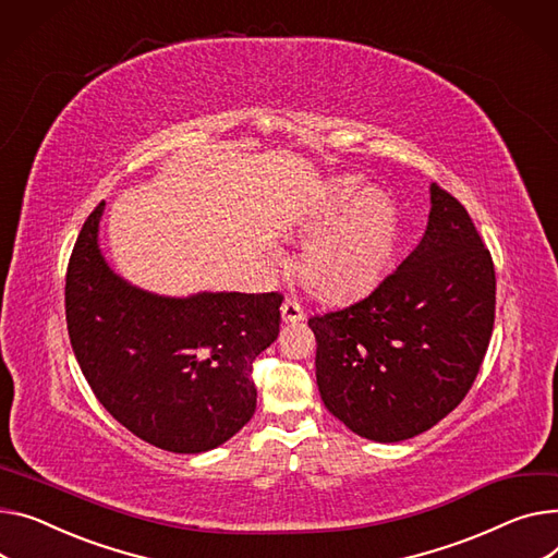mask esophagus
<instances>
[{
    "label": "esophagus",
    "mask_w": 558,
    "mask_h": 558,
    "mask_svg": "<svg viewBox=\"0 0 558 558\" xmlns=\"http://www.w3.org/2000/svg\"><path fill=\"white\" fill-rule=\"evenodd\" d=\"M280 312H282V320H284V323H299V320L305 318L303 305L299 303V299H293V295H289V299H284Z\"/></svg>",
    "instance_id": "obj_1"
}]
</instances>
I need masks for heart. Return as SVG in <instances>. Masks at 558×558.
<instances>
[{
  "instance_id": "b5f03b06",
  "label": "heart",
  "mask_w": 558,
  "mask_h": 558,
  "mask_svg": "<svg viewBox=\"0 0 558 558\" xmlns=\"http://www.w3.org/2000/svg\"><path fill=\"white\" fill-rule=\"evenodd\" d=\"M305 231L314 238L301 255L303 280L327 299H343L377 282L390 265L399 213L386 193H361L354 181H343L333 185Z\"/></svg>"
}]
</instances>
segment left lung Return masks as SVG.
Instances as JSON below:
<instances>
[{"label":"left lung","mask_w":558,"mask_h":558,"mask_svg":"<svg viewBox=\"0 0 558 558\" xmlns=\"http://www.w3.org/2000/svg\"><path fill=\"white\" fill-rule=\"evenodd\" d=\"M496 318V271L466 208L430 185L422 242L352 305L307 320L327 411L375 441L433 428L471 390Z\"/></svg>","instance_id":"1"}]
</instances>
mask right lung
Wrapping results in <instances>:
<instances>
[{"instance_id":"obj_1","label":"right lung","mask_w":558,"mask_h":558,"mask_svg":"<svg viewBox=\"0 0 558 558\" xmlns=\"http://www.w3.org/2000/svg\"><path fill=\"white\" fill-rule=\"evenodd\" d=\"M87 217L64 284L73 354L105 411L143 441L204 453L255 413L253 361L280 331L282 293L166 299L128 284L105 263Z\"/></svg>"}]
</instances>
